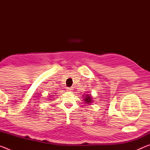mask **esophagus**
Here are the masks:
<instances>
[{
	"mask_svg": "<svg viewBox=\"0 0 150 150\" xmlns=\"http://www.w3.org/2000/svg\"><path fill=\"white\" fill-rule=\"evenodd\" d=\"M67 91H69V92H70V91H72L73 90V87H69V88H67Z\"/></svg>",
	"mask_w": 150,
	"mask_h": 150,
	"instance_id": "obj_1",
	"label": "esophagus"
}]
</instances>
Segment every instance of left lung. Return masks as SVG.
Here are the masks:
<instances>
[{"mask_svg": "<svg viewBox=\"0 0 150 150\" xmlns=\"http://www.w3.org/2000/svg\"><path fill=\"white\" fill-rule=\"evenodd\" d=\"M83 100L85 101V103L87 104V105H91V103H93V97L91 96V95H88V94H86V95H83Z\"/></svg>", "mask_w": 150, "mask_h": 150, "instance_id": "left-lung-1", "label": "left lung"}]
</instances>
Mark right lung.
Instances as JSON below:
<instances>
[{
  "instance_id": "obj_1",
  "label": "right lung",
  "mask_w": 150,
  "mask_h": 150,
  "mask_svg": "<svg viewBox=\"0 0 150 150\" xmlns=\"http://www.w3.org/2000/svg\"><path fill=\"white\" fill-rule=\"evenodd\" d=\"M52 95H54V93H52ZM55 96V95H52V96ZM50 98H53L52 97H50ZM50 100H53V99H50Z\"/></svg>"
}]
</instances>
